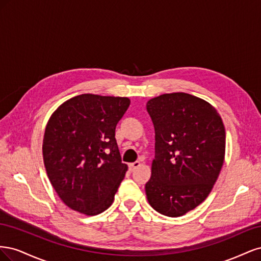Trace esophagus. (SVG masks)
Masks as SVG:
<instances>
[{
    "label": "esophagus",
    "instance_id": "esophagus-1",
    "mask_svg": "<svg viewBox=\"0 0 261 261\" xmlns=\"http://www.w3.org/2000/svg\"><path fill=\"white\" fill-rule=\"evenodd\" d=\"M139 167H140V162L139 161H136V162H133V163L128 164V168H129L130 171H134V170L139 168Z\"/></svg>",
    "mask_w": 261,
    "mask_h": 261
}]
</instances>
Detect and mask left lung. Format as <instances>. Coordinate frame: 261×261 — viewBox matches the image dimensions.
I'll return each instance as SVG.
<instances>
[{
    "mask_svg": "<svg viewBox=\"0 0 261 261\" xmlns=\"http://www.w3.org/2000/svg\"><path fill=\"white\" fill-rule=\"evenodd\" d=\"M147 111L155 133L147 199L163 216L180 217L210 194L225 153L222 118L207 101L185 92L150 99Z\"/></svg>",
    "mask_w": 261,
    "mask_h": 261,
    "instance_id": "8db88e82",
    "label": "left lung"
}]
</instances>
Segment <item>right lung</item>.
Wrapping results in <instances>:
<instances>
[{
    "label": "right lung",
    "instance_id": "1",
    "mask_svg": "<svg viewBox=\"0 0 261 261\" xmlns=\"http://www.w3.org/2000/svg\"><path fill=\"white\" fill-rule=\"evenodd\" d=\"M130 100L85 93L61 105L46 124L42 153L46 174L67 207L87 216L107 210L123 180L115 139Z\"/></svg>",
    "mask_w": 261,
    "mask_h": 261
}]
</instances>
